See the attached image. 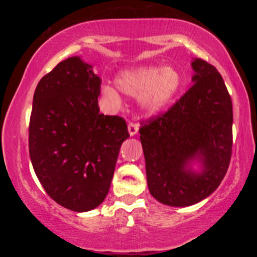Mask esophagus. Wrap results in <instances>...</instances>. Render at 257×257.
Masks as SVG:
<instances>
[{
	"mask_svg": "<svg viewBox=\"0 0 257 257\" xmlns=\"http://www.w3.org/2000/svg\"><path fill=\"white\" fill-rule=\"evenodd\" d=\"M128 133H130V136H136L137 133H138V131H139V124L138 122H135V121H131V122H128Z\"/></svg>",
	"mask_w": 257,
	"mask_h": 257,
	"instance_id": "34e87169",
	"label": "esophagus"
}]
</instances>
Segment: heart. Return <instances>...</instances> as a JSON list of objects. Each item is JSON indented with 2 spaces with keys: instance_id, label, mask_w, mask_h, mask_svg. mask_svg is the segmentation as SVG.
Here are the masks:
<instances>
[{
  "instance_id": "obj_1",
  "label": "heart",
  "mask_w": 257,
  "mask_h": 257,
  "mask_svg": "<svg viewBox=\"0 0 257 257\" xmlns=\"http://www.w3.org/2000/svg\"><path fill=\"white\" fill-rule=\"evenodd\" d=\"M181 76L171 66H140L121 71L115 78V84L122 92L140 96L143 108L151 113L164 110L181 87ZM103 93L110 100L119 101V94L112 86H104Z\"/></svg>"
}]
</instances>
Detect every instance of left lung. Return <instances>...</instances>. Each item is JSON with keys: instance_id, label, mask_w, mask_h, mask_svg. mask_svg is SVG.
Segmentation results:
<instances>
[{"instance_id": "8db88e82", "label": "left lung", "mask_w": 257, "mask_h": 257, "mask_svg": "<svg viewBox=\"0 0 257 257\" xmlns=\"http://www.w3.org/2000/svg\"><path fill=\"white\" fill-rule=\"evenodd\" d=\"M192 68L191 89L139 128L151 195L173 207L194 205L219 187L233 146V105L222 77L203 59ZM194 161L200 172L192 171Z\"/></svg>"}]
</instances>
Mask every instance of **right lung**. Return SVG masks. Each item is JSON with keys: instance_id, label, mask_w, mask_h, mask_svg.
Returning <instances> with one entry per match:
<instances>
[{"instance_id": "1", "label": "right lung", "mask_w": 257, "mask_h": 257, "mask_svg": "<svg viewBox=\"0 0 257 257\" xmlns=\"http://www.w3.org/2000/svg\"><path fill=\"white\" fill-rule=\"evenodd\" d=\"M101 80L79 57L58 63L37 84L29 122V154L45 192L73 212L106 198L127 125L99 113Z\"/></svg>"}]
</instances>
